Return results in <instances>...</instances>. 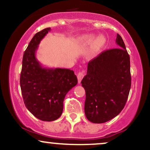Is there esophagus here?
Segmentation results:
<instances>
[{"label": "esophagus", "mask_w": 150, "mask_h": 150, "mask_svg": "<svg viewBox=\"0 0 150 150\" xmlns=\"http://www.w3.org/2000/svg\"><path fill=\"white\" fill-rule=\"evenodd\" d=\"M84 76V71H81V72H79L78 75H77V79H78V83H80L81 81L82 78Z\"/></svg>", "instance_id": "obj_1"}]
</instances>
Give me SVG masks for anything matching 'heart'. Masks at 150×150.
<instances>
[{
  "mask_svg": "<svg viewBox=\"0 0 150 150\" xmlns=\"http://www.w3.org/2000/svg\"><path fill=\"white\" fill-rule=\"evenodd\" d=\"M82 41L86 45H91L93 43H95V47L96 49H99L104 44V40L103 38L99 37L95 40V37L93 35H88L83 37Z\"/></svg>",
  "mask_w": 150,
  "mask_h": 150,
  "instance_id": "obj_1",
  "label": "heart"
}]
</instances>
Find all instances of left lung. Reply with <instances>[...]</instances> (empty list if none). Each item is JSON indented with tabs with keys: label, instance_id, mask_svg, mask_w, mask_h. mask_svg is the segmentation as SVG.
<instances>
[{
	"label": "left lung",
	"instance_id": "8db88e82",
	"mask_svg": "<svg viewBox=\"0 0 150 150\" xmlns=\"http://www.w3.org/2000/svg\"><path fill=\"white\" fill-rule=\"evenodd\" d=\"M119 48L106 50L88 64L81 80L86 91L85 115L94 123H102L121 112L131 87L130 60L125 45L117 34Z\"/></svg>",
	"mask_w": 150,
	"mask_h": 150
}]
</instances>
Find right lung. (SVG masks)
Masks as SVG:
<instances>
[{
    "instance_id": "obj_1",
    "label": "right lung",
    "mask_w": 150,
    "mask_h": 150,
    "mask_svg": "<svg viewBox=\"0 0 150 150\" xmlns=\"http://www.w3.org/2000/svg\"><path fill=\"white\" fill-rule=\"evenodd\" d=\"M51 31L46 28L35 33L23 57L20 78L25 106L32 115L44 121H55L62 115L67 93L77 83L73 71L43 67L35 52L44 37Z\"/></svg>"
}]
</instances>
